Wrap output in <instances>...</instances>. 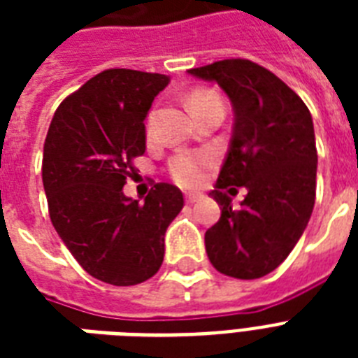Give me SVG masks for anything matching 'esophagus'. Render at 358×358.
<instances>
[{"instance_id":"obj_1","label":"esophagus","mask_w":358,"mask_h":358,"mask_svg":"<svg viewBox=\"0 0 358 358\" xmlns=\"http://www.w3.org/2000/svg\"><path fill=\"white\" fill-rule=\"evenodd\" d=\"M199 199H201V195H185V202H187V204H193V202H196L199 201Z\"/></svg>"}]
</instances>
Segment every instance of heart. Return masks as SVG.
Segmentation results:
<instances>
[{"label":"heart","instance_id":"obj_1","mask_svg":"<svg viewBox=\"0 0 358 358\" xmlns=\"http://www.w3.org/2000/svg\"><path fill=\"white\" fill-rule=\"evenodd\" d=\"M213 100H221V98L213 91L199 89L187 96V108L193 113L196 108H201L208 102H213ZM152 128H154V113L148 115L146 134L150 135ZM212 156H208V154H178L169 163V173H171V178L182 187H196L199 184H202V180L206 176L208 169L212 167Z\"/></svg>","mask_w":358,"mask_h":358}]
</instances>
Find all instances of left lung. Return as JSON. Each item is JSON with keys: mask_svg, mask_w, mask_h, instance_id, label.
Returning <instances> with one entry per match:
<instances>
[{"mask_svg": "<svg viewBox=\"0 0 358 358\" xmlns=\"http://www.w3.org/2000/svg\"><path fill=\"white\" fill-rule=\"evenodd\" d=\"M191 76L217 83L232 102V139L210 193L221 217L206 230L208 258L223 275L260 278L282 264L305 232L316 201L317 152L305 102L247 59H224ZM245 187L239 208L224 189Z\"/></svg>", "mask_w": 358, "mask_h": 358, "instance_id": "left-lung-1", "label": "left lung"}]
</instances>
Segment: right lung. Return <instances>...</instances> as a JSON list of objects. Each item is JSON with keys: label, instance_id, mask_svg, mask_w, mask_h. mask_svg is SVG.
<instances>
[{"label": "right lung", "instance_id": "add662e5", "mask_svg": "<svg viewBox=\"0 0 358 358\" xmlns=\"http://www.w3.org/2000/svg\"><path fill=\"white\" fill-rule=\"evenodd\" d=\"M169 85L163 74L109 69L66 96L53 115L42 157L52 224L91 277L134 286L154 277L165 232L184 208L176 185L159 184L145 202L124 195L134 159L146 150L145 119Z\"/></svg>", "mask_w": 358, "mask_h": 358}]
</instances>
